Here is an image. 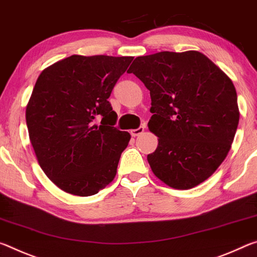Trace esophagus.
Here are the masks:
<instances>
[{"mask_svg":"<svg viewBox=\"0 0 257 257\" xmlns=\"http://www.w3.org/2000/svg\"><path fill=\"white\" fill-rule=\"evenodd\" d=\"M145 132V127L144 126H140L139 128H136V130H131V136L132 137H138L140 136V134H142Z\"/></svg>","mask_w":257,"mask_h":257,"instance_id":"1","label":"esophagus"}]
</instances>
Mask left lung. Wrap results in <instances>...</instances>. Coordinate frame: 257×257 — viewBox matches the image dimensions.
<instances>
[{
  "instance_id": "1",
  "label": "left lung",
  "mask_w": 257,
  "mask_h": 257,
  "mask_svg": "<svg viewBox=\"0 0 257 257\" xmlns=\"http://www.w3.org/2000/svg\"><path fill=\"white\" fill-rule=\"evenodd\" d=\"M133 73L150 91L149 131L158 137L151 171L168 187L187 190L224 161L239 123L230 77L198 51H163L134 59Z\"/></svg>"
}]
</instances>
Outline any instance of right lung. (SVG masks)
I'll use <instances>...</instances> for the list:
<instances>
[{
  "instance_id": "1",
  "label": "right lung",
  "mask_w": 257,
  "mask_h": 257,
  "mask_svg": "<svg viewBox=\"0 0 257 257\" xmlns=\"http://www.w3.org/2000/svg\"><path fill=\"white\" fill-rule=\"evenodd\" d=\"M132 60L74 54L37 78L26 107L29 140L45 175L65 192L92 196L115 179L131 136L113 126L108 98Z\"/></svg>"
}]
</instances>
